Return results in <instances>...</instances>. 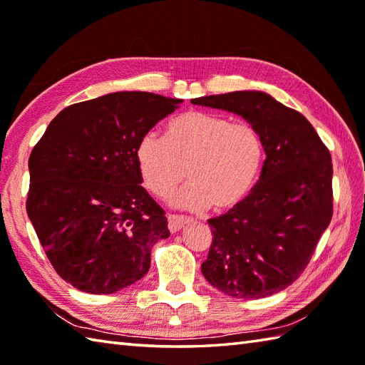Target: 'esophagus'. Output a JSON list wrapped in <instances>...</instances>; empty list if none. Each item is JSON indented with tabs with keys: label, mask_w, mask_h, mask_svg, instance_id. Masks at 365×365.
I'll return each instance as SVG.
<instances>
[{
	"label": "esophagus",
	"mask_w": 365,
	"mask_h": 365,
	"mask_svg": "<svg viewBox=\"0 0 365 365\" xmlns=\"http://www.w3.org/2000/svg\"><path fill=\"white\" fill-rule=\"evenodd\" d=\"M191 222V218H187V216L182 215H168V227L173 232H178L182 227L187 226V224Z\"/></svg>",
	"instance_id": "1"
}]
</instances>
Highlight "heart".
<instances>
[{"label": "heart", "instance_id": "1", "mask_svg": "<svg viewBox=\"0 0 365 365\" xmlns=\"http://www.w3.org/2000/svg\"><path fill=\"white\" fill-rule=\"evenodd\" d=\"M144 187L165 197L185 177L190 182L170 197L177 207L229 210L247 196L263 163V143L250 123L222 114L187 111L170 120L165 136L149 131L135 150Z\"/></svg>", "mask_w": 365, "mask_h": 365}]
</instances>
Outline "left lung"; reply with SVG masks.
I'll return each mask as SVG.
<instances>
[{
    "mask_svg": "<svg viewBox=\"0 0 365 365\" xmlns=\"http://www.w3.org/2000/svg\"><path fill=\"white\" fill-rule=\"evenodd\" d=\"M234 113L259 131L267 160L251 195L208 220L213 242L202 274L234 298L287 289L311 260L332 218V163L301 113L267 92L235 91L191 100Z\"/></svg>",
    "mask_w": 365,
    "mask_h": 365,
    "instance_id": "1",
    "label": "left lung"
}]
</instances>
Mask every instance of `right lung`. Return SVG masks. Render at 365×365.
<instances>
[{
    "instance_id": "1",
    "label": "right lung",
    "mask_w": 365,
    "mask_h": 365,
    "mask_svg": "<svg viewBox=\"0 0 365 365\" xmlns=\"http://www.w3.org/2000/svg\"><path fill=\"white\" fill-rule=\"evenodd\" d=\"M183 100L120 91L67 106L31 152L26 212L56 273L75 289L115 293L150 268L169 237L141 187L136 144Z\"/></svg>"
}]
</instances>
